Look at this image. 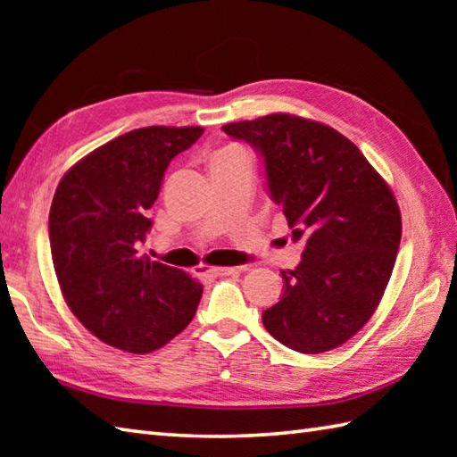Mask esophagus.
Here are the masks:
<instances>
[{
	"mask_svg": "<svg viewBox=\"0 0 457 457\" xmlns=\"http://www.w3.org/2000/svg\"><path fill=\"white\" fill-rule=\"evenodd\" d=\"M200 270L208 277H228L237 273L239 267H200Z\"/></svg>",
	"mask_w": 457,
	"mask_h": 457,
	"instance_id": "34e87169",
	"label": "esophagus"
}]
</instances>
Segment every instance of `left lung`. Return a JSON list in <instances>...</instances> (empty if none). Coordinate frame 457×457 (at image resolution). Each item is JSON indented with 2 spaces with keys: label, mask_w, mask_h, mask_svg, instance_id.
Returning <instances> with one entry per match:
<instances>
[{
  "label": "left lung",
  "mask_w": 457,
  "mask_h": 457,
  "mask_svg": "<svg viewBox=\"0 0 457 457\" xmlns=\"http://www.w3.org/2000/svg\"><path fill=\"white\" fill-rule=\"evenodd\" d=\"M265 164L269 196L283 212L303 261L283 270V296L263 326L300 353L345 344L371 318L401 244L391 188L355 145L324 123L270 113L221 128Z\"/></svg>",
  "instance_id": "left-lung-1"
}]
</instances>
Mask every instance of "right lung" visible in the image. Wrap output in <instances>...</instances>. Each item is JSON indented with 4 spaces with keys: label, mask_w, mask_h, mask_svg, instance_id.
Segmentation results:
<instances>
[{
    "label": "right lung",
    "mask_w": 457,
    "mask_h": 457,
    "mask_svg": "<svg viewBox=\"0 0 457 457\" xmlns=\"http://www.w3.org/2000/svg\"><path fill=\"white\" fill-rule=\"evenodd\" d=\"M202 131L133 129L76 162L56 187L48 241L58 285L72 314L123 352H154L196 314L202 285L137 249L164 170Z\"/></svg>",
    "instance_id": "add662e5"
}]
</instances>
